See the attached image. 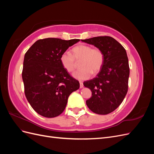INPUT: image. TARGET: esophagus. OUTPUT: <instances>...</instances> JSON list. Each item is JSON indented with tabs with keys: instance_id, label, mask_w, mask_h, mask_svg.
Wrapping results in <instances>:
<instances>
[{
	"instance_id": "34e87169",
	"label": "esophagus",
	"mask_w": 154,
	"mask_h": 154,
	"mask_svg": "<svg viewBox=\"0 0 154 154\" xmlns=\"http://www.w3.org/2000/svg\"><path fill=\"white\" fill-rule=\"evenodd\" d=\"M83 87V82H80V88H82Z\"/></svg>"
}]
</instances>
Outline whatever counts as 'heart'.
Returning a JSON list of instances; mask_svg holds the SVG:
<instances>
[{
    "label": "heart",
    "instance_id": "1",
    "mask_svg": "<svg viewBox=\"0 0 154 154\" xmlns=\"http://www.w3.org/2000/svg\"><path fill=\"white\" fill-rule=\"evenodd\" d=\"M72 54L69 51H65L60 57V61L63 68L71 72L75 68L76 60L82 59L80 69L74 72L72 76L79 80L90 78L92 72L97 73L103 65L104 54L97 48H92L88 45L81 44L73 48Z\"/></svg>",
    "mask_w": 154,
    "mask_h": 154
}]
</instances>
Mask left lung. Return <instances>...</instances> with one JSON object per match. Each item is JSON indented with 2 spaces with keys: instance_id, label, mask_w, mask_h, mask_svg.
<instances>
[{
  "instance_id": "left-lung-1",
  "label": "left lung",
  "mask_w": 154,
  "mask_h": 154,
  "mask_svg": "<svg viewBox=\"0 0 154 154\" xmlns=\"http://www.w3.org/2000/svg\"><path fill=\"white\" fill-rule=\"evenodd\" d=\"M94 45L104 54L100 72L92 80L83 83L92 91L86 104L97 114H108L122 103L128 91L130 69L127 52L117 40L110 36H97L82 40Z\"/></svg>"
}]
</instances>
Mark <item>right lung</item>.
Segmentation results:
<instances>
[{
	"label": "right lung",
	"instance_id": "obj_1",
	"mask_svg": "<svg viewBox=\"0 0 154 154\" xmlns=\"http://www.w3.org/2000/svg\"><path fill=\"white\" fill-rule=\"evenodd\" d=\"M79 39L48 38L31 45L25 54L22 80L26 98L37 113L54 118L66 109L69 95L80 83L62 66L60 57Z\"/></svg>",
	"mask_w": 154,
	"mask_h": 154
}]
</instances>
